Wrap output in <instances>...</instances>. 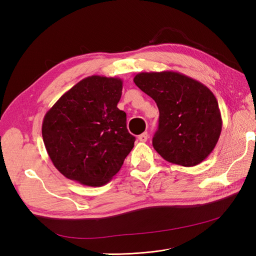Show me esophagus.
<instances>
[{
	"mask_svg": "<svg viewBox=\"0 0 256 256\" xmlns=\"http://www.w3.org/2000/svg\"><path fill=\"white\" fill-rule=\"evenodd\" d=\"M138 141H140V142H146L147 138H148V134H147V132H144V134L138 136Z\"/></svg>",
	"mask_w": 256,
	"mask_h": 256,
	"instance_id": "obj_1",
	"label": "esophagus"
}]
</instances>
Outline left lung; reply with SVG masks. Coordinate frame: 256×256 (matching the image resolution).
<instances>
[{
    "mask_svg": "<svg viewBox=\"0 0 256 256\" xmlns=\"http://www.w3.org/2000/svg\"><path fill=\"white\" fill-rule=\"evenodd\" d=\"M134 81L159 109L152 146L164 160L193 166L212 154L221 134L219 104L206 85L180 72H140Z\"/></svg>",
    "mask_w": 256,
    "mask_h": 256,
    "instance_id": "8db88e82",
    "label": "left lung"
}]
</instances>
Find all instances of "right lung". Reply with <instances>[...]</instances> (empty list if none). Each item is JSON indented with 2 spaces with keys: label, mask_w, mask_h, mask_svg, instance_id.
<instances>
[{
  "label": "right lung",
  "mask_w": 256,
  "mask_h": 256,
  "mask_svg": "<svg viewBox=\"0 0 256 256\" xmlns=\"http://www.w3.org/2000/svg\"><path fill=\"white\" fill-rule=\"evenodd\" d=\"M122 80L90 76L67 90L42 120L49 157L68 180L90 187L109 182L134 146L118 104Z\"/></svg>",
  "instance_id": "add662e5"
}]
</instances>
